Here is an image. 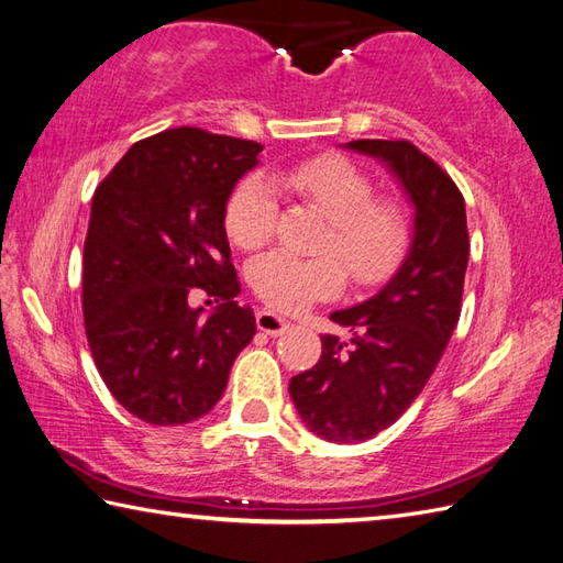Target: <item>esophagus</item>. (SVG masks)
I'll use <instances>...</instances> for the list:
<instances>
[{
  "instance_id": "esophagus-1",
  "label": "esophagus",
  "mask_w": 563,
  "mask_h": 563,
  "mask_svg": "<svg viewBox=\"0 0 563 563\" xmlns=\"http://www.w3.org/2000/svg\"><path fill=\"white\" fill-rule=\"evenodd\" d=\"M255 318H257V328L262 332H267V335H272V338L282 335V332L289 328V320L277 316V313H272V311H257Z\"/></svg>"
}]
</instances>
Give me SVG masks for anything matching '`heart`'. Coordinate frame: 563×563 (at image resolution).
Instances as JSON below:
<instances>
[{
    "mask_svg": "<svg viewBox=\"0 0 563 563\" xmlns=\"http://www.w3.org/2000/svg\"><path fill=\"white\" fill-rule=\"evenodd\" d=\"M282 185L298 199L311 203L325 218L320 257H296L274 250L257 257L247 269L252 291L274 311H301L320 298L345 289V264L350 279L369 286L391 279L410 245V223L400 203L374 197V185L364 172L340 155H318L294 163L282 172ZM279 203L272 181L247 175L233 187L225 201L223 225L240 250L265 247L277 228Z\"/></svg>",
    "mask_w": 563,
    "mask_h": 563,
    "instance_id": "b5f03b06",
    "label": "heart"
}]
</instances>
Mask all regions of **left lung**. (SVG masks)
Listing matches in <instances>:
<instances>
[{
  "label": "left lung",
  "instance_id": "left-lung-1",
  "mask_svg": "<svg viewBox=\"0 0 563 563\" xmlns=\"http://www.w3.org/2000/svg\"><path fill=\"white\" fill-rule=\"evenodd\" d=\"M347 147L391 167L416 206V235L382 291L330 313L352 338H320L318 364L289 382L298 416L328 442L369 440L420 396L459 323L468 262L464 197L430 155L410 141Z\"/></svg>",
  "mask_w": 563,
  "mask_h": 563
}]
</instances>
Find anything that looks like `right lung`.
<instances>
[{"label":"right lung","instance_id":"1","mask_svg":"<svg viewBox=\"0 0 563 563\" xmlns=\"http://www.w3.org/2000/svg\"><path fill=\"white\" fill-rule=\"evenodd\" d=\"M262 145L194 125L137 141L97 187L85 240L82 313L97 369L151 426H185L223 396L255 335L223 225ZM194 292L219 303L209 319ZM209 303V301H206Z\"/></svg>","mask_w":563,"mask_h":563}]
</instances>
